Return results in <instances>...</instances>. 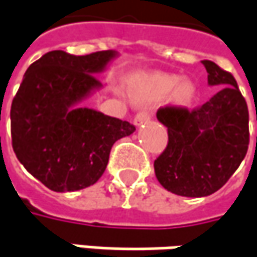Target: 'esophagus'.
I'll use <instances>...</instances> for the list:
<instances>
[{
    "instance_id": "34e87169",
    "label": "esophagus",
    "mask_w": 257,
    "mask_h": 257,
    "mask_svg": "<svg viewBox=\"0 0 257 257\" xmlns=\"http://www.w3.org/2000/svg\"><path fill=\"white\" fill-rule=\"evenodd\" d=\"M150 120V112L146 111V109H143V111H140V112H137L135 117V125L136 127H140L142 124H145V122H148Z\"/></svg>"
}]
</instances>
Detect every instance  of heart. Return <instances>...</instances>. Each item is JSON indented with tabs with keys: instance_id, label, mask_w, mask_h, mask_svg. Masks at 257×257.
I'll return each mask as SVG.
<instances>
[{
	"instance_id": "b5f03b06",
	"label": "heart",
	"mask_w": 257,
	"mask_h": 257,
	"mask_svg": "<svg viewBox=\"0 0 257 257\" xmlns=\"http://www.w3.org/2000/svg\"><path fill=\"white\" fill-rule=\"evenodd\" d=\"M176 91V99L182 104H188L194 99L197 88L191 81H182L179 75H158L149 85V94L153 96H165Z\"/></svg>"
}]
</instances>
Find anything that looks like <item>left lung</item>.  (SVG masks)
<instances>
[{
  "label": "left lung",
  "mask_w": 257,
  "mask_h": 257,
  "mask_svg": "<svg viewBox=\"0 0 257 257\" xmlns=\"http://www.w3.org/2000/svg\"><path fill=\"white\" fill-rule=\"evenodd\" d=\"M202 65L208 85L221 88L194 111L166 107L156 114L169 137L155 161L156 178L165 189L191 198L218 191L249 148V111L236 79L211 60H202Z\"/></svg>",
  "instance_id": "obj_1"
}]
</instances>
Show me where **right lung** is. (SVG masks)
Masks as SVG:
<instances>
[{"label": "right lung", "mask_w": 257, "mask_h": 257, "mask_svg": "<svg viewBox=\"0 0 257 257\" xmlns=\"http://www.w3.org/2000/svg\"><path fill=\"white\" fill-rule=\"evenodd\" d=\"M115 50L73 56L63 50L29 66L11 104V139L20 163L55 192H73L102 176L112 145L135 125L82 107L102 84L96 75Z\"/></svg>", "instance_id": "1"}]
</instances>
